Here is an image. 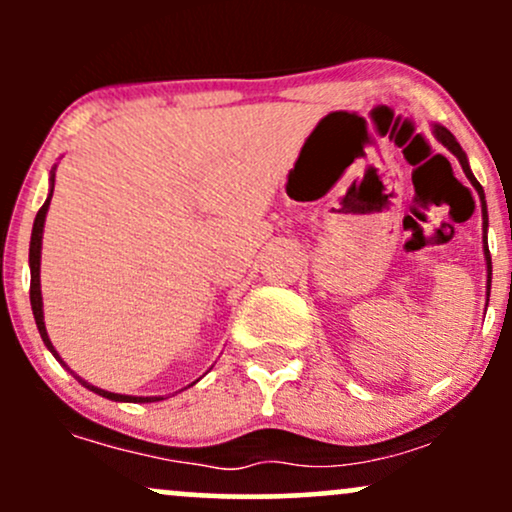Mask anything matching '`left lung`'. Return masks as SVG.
<instances>
[{"label":"left lung","instance_id":"obj_1","mask_svg":"<svg viewBox=\"0 0 512 512\" xmlns=\"http://www.w3.org/2000/svg\"><path fill=\"white\" fill-rule=\"evenodd\" d=\"M433 134H436V139H438L440 144L445 146V149L452 151V156H457V161H460V166H462V170H464V175H467L469 182H472L474 190L479 192L481 207H486V202H484V190H481V185L477 182V178H474L472 168H469L467 154H464L462 146L457 144V139L452 137V134L448 132V129L440 127V125H433ZM481 211H484V257H486V272H489V281H486V301H489V296H491V255H489V245H486V226H489V219H486V209H481Z\"/></svg>","mask_w":512,"mask_h":512}]
</instances>
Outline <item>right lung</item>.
I'll list each match as a JSON object with an SVG mask.
<instances>
[{"label":"right lung","instance_id":"1","mask_svg":"<svg viewBox=\"0 0 512 512\" xmlns=\"http://www.w3.org/2000/svg\"><path fill=\"white\" fill-rule=\"evenodd\" d=\"M52 190H55V170H52V178H50V195L45 199V204L40 207L38 216H35L33 221V233H31V250H28V264H31V308H33V317H35V325H38V332L40 337H43V342L48 349L52 351V356L57 358V361L62 363L64 361L60 358V354L55 351V346H52L50 337H48V330H45V320H43V296H40V248H43V226H45V214H48L50 209V199H52ZM67 368V366H64ZM76 380H79L81 385L88 387L91 392H96V395L101 397H108V399H115V402H158V399L163 397H132V395H117V392H108V390H101V387L86 383V380H81L79 375H74Z\"/></svg>","mask_w":512,"mask_h":512}]
</instances>
